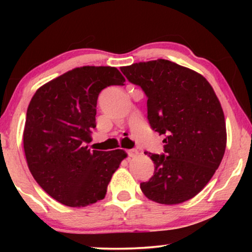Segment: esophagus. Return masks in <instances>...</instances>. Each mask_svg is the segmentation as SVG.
Returning <instances> with one entry per match:
<instances>
[{
    "label": "esophagus",
    "instance_id": "obj_1",
    "mask_svg": "<svg viewBox=\"0 0 252 252\" xmlns=\"http://www.w3.org/2000/svg\"><path fill=\"white\" fill-rule=\"evenodd\" d=\"M127 154H128L129 157H136L137 155H139V151L135 149H129L128 151H127Z\"/></svg>",
    "mask_w": 252,
    "mask_h": 252
}]
</instances>
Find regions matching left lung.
Instances as JSON below:
<instances>
[{
    "instance_id": "obj_1",
    "label": "left lung",
    "mask_w": 252,
    "mask_h": 252,
    "mask_svg": "<svg viewBox=\"0 0 252 252\" xmlns=\"http://www.w3.org/2000/svg\"><path fill=\"white\" fill-rule=\"evenodd\" d=\"M120 70L146 93L151 128L165 135V155L149 154L154 175L141 190L165 205L195 197L219 167L227 143L225 116L212 86L196 71L161 58Z\"/></svg>"
}]
</instances>
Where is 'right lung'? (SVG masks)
Masks as SVG:
<instances>
[{"label":"right lung","mask_w":252,"mask_h":252,"mask_svg":"<svg viewBox=\"0 0 252 252\" xmlns=\"http://www.w3.org/2000/svg\"><path fill=\"white\" fill-rule=\"evenodd\" d=\"M125 78L112 66H81L41 86L31 99L24 127L27 166L40 187L62 204L84 208L105 197L123 149H88L96 127L98 94Z\"/></svg>","instance_id":"obj_1"}]
</instances>
